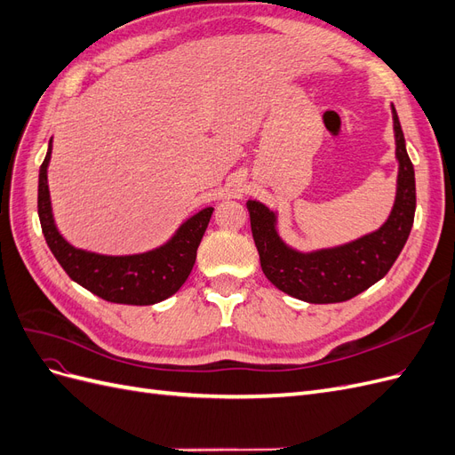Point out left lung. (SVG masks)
<instances>
[{
    "label": "left lung",
    "mask_w": 455,
    "mask_h": 455,
    "mask_svg": "<svg viewBox=\"0 0 455 455\" xmlns=\"http://www.w3.org/2000/svg\"><path fill=\"white\" fill-rule=\"evenodd\" d=\"M393 109L398 159L396 197L393 211L379 229L334 249L299 252L288 246L277 231V214L259 201H246L261 271L284 294L309 304H338L364 292L383 279L404 249L416 214L414 164Z\"/></svg>",
    "instance_id": "8db88e82"
}]
</instances>
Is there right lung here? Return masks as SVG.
<instances>
[{
    "label": "right lung",
    "instance_id": "1",
    "mask_svg": "<svg viewBox=\"0 0 455 455\" xmlns=\"http://www.w3.org/2000/svg\"><path fill=\"white\" fill-rule=\"evenodd\" d=\"M51 142L39 167L37 214L49 249L68 277L112 304L154 306L180 291L194 269L199 243L214 211L212 206L188 218L167 243L154 251L131 256H106L76 249L54 226L47 184Z\"/></svg>",
    "mask_w": 455,
    "mask_h": 455
}]
</instances>
